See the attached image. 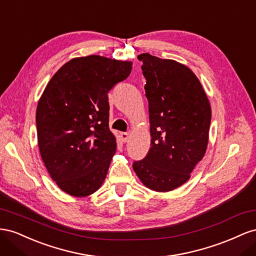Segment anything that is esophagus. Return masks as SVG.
Wrapping results in <instances>:
<instances>
[{"label": "esophagus", "instance_id": "1", "mask_svg": "<svg viewBox=\"0 0 256 256\" xmlns=\"http://www.w3.org/2000/svg\"><path fill=\"white\" fill-rule=\"evenodd\" d=\"M120 136H121V140H122V142H128V138H130V134L128 133H121L120 134Z\"/></svg>", "mask_w": 256, "mask_h": 256}]
</instances>
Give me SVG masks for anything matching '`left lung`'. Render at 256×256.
Returning <instances> with one entry per match:
<instances>
[{
    "label": "left lung",
    "instance_id": "left-lung-1",
    "mask_svg": "<svg viewBox=\"0 0 256 256\" xmlns=\"http://www.w3.org/2000/svg\"><path fill=\"white\" fill-rule=\"evenodd\" d=\"M137 58L147 80L151 148L133 168L144 186L170 192L186 184L205 156L211 107L198 78L186 65L149 54Z\"/></svg>",
    "mask_w": 256,
    "mask_h": 256
}]
</instances>
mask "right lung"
I'll use <instances>...</instances> for the list:
<instances>
[{"mask_svg": "<svg viewBox=\"0 0 256 256\" xmlns=\"http://www.w3.org/2000/svg\"><path fill=\"white\" fill-rule=\"evenodd\" d=\"M133 63L100 56L74 58L49 80L36 108L44 164L63 192L91 195L103 184L116 150L109 130L108 91Z\"/></svg>", "mask_w": 256, "mask_h": 256, "instance_id": "right-lung-1", "label": "right lung"}]
</instances>
